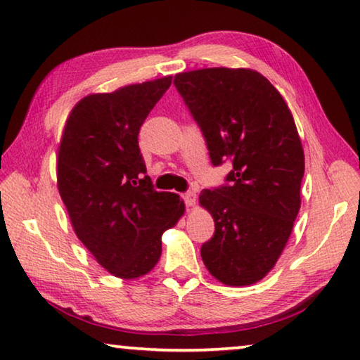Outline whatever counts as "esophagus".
I'll list each match as a JSON object with an SVG mask.
<instances>
[{"label": "esophagus", "instance_id": "esophagus-1", "mask_svg": "<svg viewBox=\"0 0 360 360\" xmlns=\"http://www.w3.org/2000/svg\"><path fill=\"white\" fill-rule=\"evenodd\" d=\"M181 198H184V201L186 205H194L196 204V193L194 191H186L181 194Z\"/></svg>", "mask_w": 360, "mask_h": 360}]
</instances>
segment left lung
<instances>
[{
	"mask_svg": "<svg viewBox=\"0 0 360 360\" xmlns=\"http://www.w3.org/2000/svg\"><path fill=\"white\" fill-rule=\"evenodd\" d=\"M174 84L212 166H233L225 184L199 194L215 221L202 262L223 284H255L278 262L302 204L304 155L290 110L253 70H194L175 75Z\"/></svg>",
	"mask_w": 360,
	"mask_h": 360,
	"instance_id": "8db88e82",
	"label": "left lung"
}]
</instances>
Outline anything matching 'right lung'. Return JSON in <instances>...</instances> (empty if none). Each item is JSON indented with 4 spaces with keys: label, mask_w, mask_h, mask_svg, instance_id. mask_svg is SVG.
<instances>
[{
    "label": "right lung",
    "mask_w": 360,
    "mask_h": 360,
    "mask_svg": "<svg viewBox=\"0 0 360 360\" xmlns=\"http://www.w3.org/2000/svg\"><path fill=\"white\" fill-rule=\"evenodd\" d=\"M172 76L76 103L57 158L58 193L76 236L108 273L140 278L161 257V234L185 210L146 175L139 132Z\"/></svg>",
    "instance_id": "right-lung-1"
}]
</instances>
